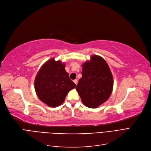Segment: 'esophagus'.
Returning <instances> with one entry per match:
<instances>
[{"label": "esophagus", "mask_w": 151, "mask_h": 151, "mask_svg": "<svg viewBox=\"0 0 151 151\" xmlns=\"http://www.w3.org/2000/svg\"><path fill=\"white\" fill-rule=\"evenodd\" d=\"M73 82L75 83V85H77V83H78V80H73Z\"/></svg>", "instance_id": "esophagus-1"}]
</instances>
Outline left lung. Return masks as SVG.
I'll list each match as a JSON object with an SVG mask.
<instances>
[{"label":"left lung","instance_id":"8db88e82","mask_svg":"<svg viewBox=\"0 0 151 151\" xmlns=\"http://www.w3.org/2000/svg\"><path fill=\"white\" fill-rule=\"evenodd\" d=\"M82 66V77L76 90L86 107L98 108L107 101L112 93V73L106 61L98 55L91 56L90 60Z\"/></svg>","mask_w":151,"mask_h":151}]
</instances>
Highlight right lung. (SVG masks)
I'll use <instances>...</instances> for the list:
<instances>
[{"label":"right lung","mask_w":151,"mask_h":151,"mask_svg":"<svg viewBox=\"0 0 151 151\" xmlns=\"http://www.w3.org/2000/svg\"><path fill=\"white\" fill-rule=\"evenodd\" d=\"M65 63L52 58L39 70L35 79V90L38 98L50 107L62 104L68 92L76 87L68 73Z\"/></svg>","instance_id":"obj_1"}]
</instances>
